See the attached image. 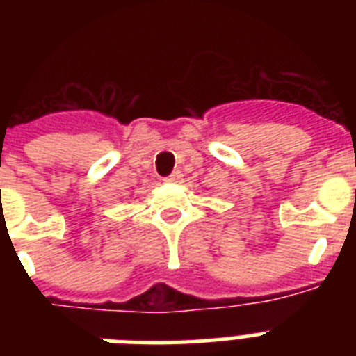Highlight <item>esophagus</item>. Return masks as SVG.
I'll return each instance as SVG.
<instances>
[{
	"label": "esophagus",
	"instance_id": "1",
	"mask_svg": "<svg viewBox=\"0 0 356 356\" xmlns=\"http://www.w3.org/2000/svg\"><path fill=\"white\" fill-rule=\"evenodd\" d=\"M180 178H181V172L175 171L171 176H168V178H165V181H169V184H176V181L180 180Z\"/></svg>",
	"mask_w": 356,
	"mask_h": 356
}]
</instances>
